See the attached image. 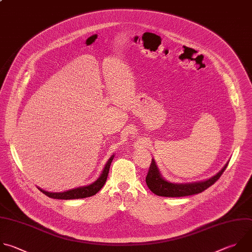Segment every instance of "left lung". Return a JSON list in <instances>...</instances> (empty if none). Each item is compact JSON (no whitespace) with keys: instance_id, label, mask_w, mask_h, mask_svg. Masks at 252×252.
Masks as SVG:
<instances>
[{"instance_id":"8db88e82","label":"left lung","mask_w":252,"mask_h":252,"mask_svg":"<svg viewBox=\"0 0 252 252\" xmlns=\"http://www.w3.org/2000/svg\"><path fill=\"white\" fill-rule=\"evenodd\" d=\"M228 163L224 165L223 168L214 177L202 181V182H195V183H188V184H176V183H170L164 180L155 165V161L152 159L149 170L147 172L145 182L147 187L150 189L152 193H154L157 196L162 197H185L190 195H195L202 193L209 187H211L215 182H217L223 171L225 170L226 166Z\"/></svg>"}]
</instances>
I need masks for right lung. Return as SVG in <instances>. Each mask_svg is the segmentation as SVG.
I'll list each match as a JSON object with an SVG mask.
<instances>
[{
	"mask_svg": "<svg viewBox=\"0 0 252 252\" xmlns=\"http://www.w3.org/2000/svg\"><path fill=\"white\" fill-rule=\"evenodd\" d=\"M114 159V155L108 160L105 168L103 170V173L101 174V176L98 178L97 181H95L93 184L89 185V186H85V187H80V188H76L73 190H69L63 193H50L47 191H43L41 189H39L44 195H46L49 198H53V199H60V200H72V199H83V198H87V197H91L96 195L101 189L102 187L105 185L107 178H108V174H109V170H110V166L111 163Z\"/></svg>",
	"mask_w": 252,
	"mask_h": 252,
	"instance_id": "obj_1",
	"label": "right lung"
}]
</instances>
